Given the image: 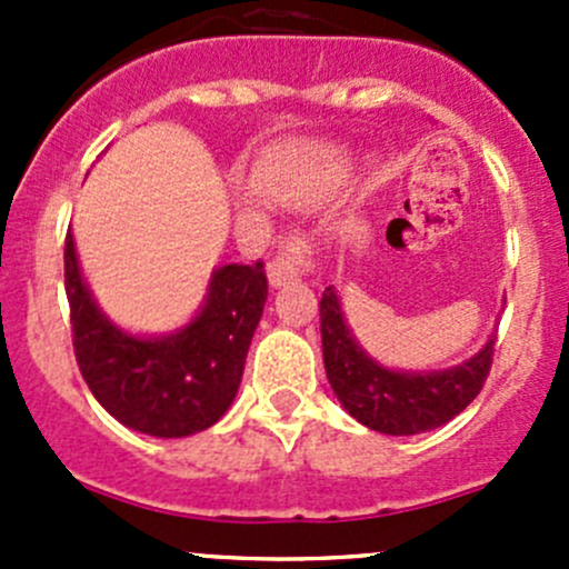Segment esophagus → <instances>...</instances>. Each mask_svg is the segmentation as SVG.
Segmentation results:
<instances>
[{
  "instance_id": "1",
  "label": "esophagus",
  "mask_w": 569,
  "mask_h": 569,
  "mask_svg": "<svg viewBox=\"0 0 569 569\" xmlns=\"http://www.w3.org/2000/svg\"><path fill=\"white\" fill-rule=\"evenodd\" d=\"M313 269V248L302 233H289L280 244L278 256L267 263L269 283L272 286H286L300 280L302 274H308Z\"/></svg>"
}]
</instances>
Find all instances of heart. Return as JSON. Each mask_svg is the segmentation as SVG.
Wrapping results in <instances>:
<instances>
[{"label": "heart", "instance_id": "b5f03b06", "mask_svg": "<svg viewBox=\"0 0 569 569\" xmlns=\"http://www.w3.org/2000/svg\"><path fill=\"white\" fill-rule=\"evenodd\" d=\"M352 170V153L341 146H306L286 153L267 170V187L283 200H317Z\"/></svg>", "mask_w": 569, "mask_h": 569}]
</instances>
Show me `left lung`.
Returning <instances> with one entry per match:
<instances>
[{"label":"left lung","mask_w":569,"mask_h":569,"mask_svg":"<svg viewBox=\"0 0 569 569\" xmlns=\"http://www.w3.org/2000/svg\"><path fill=\"white\" fill-rule=\"evenodd\" d=\"M319 317L327 380L349 416L375 432L418 435L443 427L479 396L490 375L492 352H496L492 338L479 355L455 369L405 375L377 366L352 341L332 286H327L321 295Z\"/></svg>","instance_id":"1"}]
</instances>
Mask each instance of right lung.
<instances>
[{
    "mask_svg": "<svg viewBox=\"0 0 569 569\" xmlns=\"http://www.w3.org/2000/svg\"><path fill=\"white\" fill-rule=\"evenodd\" d=\"M66 295L73 355L99 405L137 432L187 438L220 421L239 391L267 302V272L261 261L220 267L192 325L168 338H134L99 311L68 231Z\"/></svg>",
    "mask_w": 569,
    "mask_h": 569,
    "instance_id": "add662e5",
    "label": "right lung"
}]
</instances>
